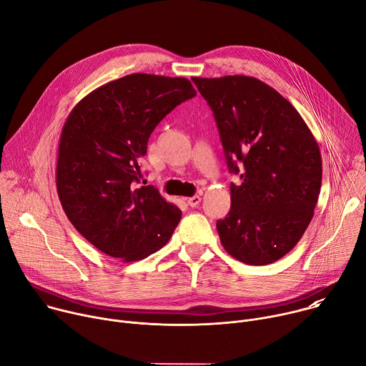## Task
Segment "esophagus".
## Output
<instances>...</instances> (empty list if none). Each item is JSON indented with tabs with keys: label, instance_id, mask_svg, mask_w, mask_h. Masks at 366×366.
<instances>
[{
	"label": "esophagus",
	"instance_id": "obj_1",
	"mask_svg": "<svg viewBox=\"0 0 366 366\" xmlns=\"http://www.w3.org/2000/svg\"><path fill=\"white\" fill-rule=\"evenodd\" d=\"M185 199H187V204L189 207H197L199 204V201H201V197L199 195H194V197H189V198H185Z\"/></svg>",
	"mask_w": 366,
	"mask_h": 366
}]
</instances>
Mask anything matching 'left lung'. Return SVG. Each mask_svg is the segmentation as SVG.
<instances>
[{
    "label": "left lung",
    "mask_w": 366,
    "mask_h": 366,
    "mask_svg": "<svg viewBox=\"0 0 366 366\" xmlns=\"http://www.w3.org/2000/svg\"><path fill=\"white\" fill-rule=\"evenodd\" d=\"M213 110L232 174L223 247L247 265H269L307 230L322 188V154L308 126L278 91L246 75L192 76Z\"/></svg>",
    "instance_id": "8db88e82"
}]
</instances>
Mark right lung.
<instances>
[{
	"label": "right lung",
	"instance_id": "obj_1",
	"mask_svg": "<svg viewBox=\"0 0 366 366\" xmlns=\"http://www.w3.org/2000/svg\"><path fill=\"white\" fill-rule=\"evenodd\" d=\"M195 94L187 78L132 74L94 89L68 116L58 195L74 227L102 253L134 262L171 239L181 210L154 187H137V161L154 127Z\"/></svg>",
	"mask_w": 366,
	"mask_h": 366
}]
</instances>
